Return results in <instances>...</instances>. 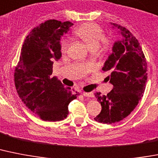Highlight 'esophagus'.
<instances>
[{"mask_svg":"<svg viewBox=\"0 0 158 158\" xmlns=\"http://www.w3.org/2000/svg\"><path fill=\"white\" fill-rule=\"evenodd\" d=\"M83 95L87 97H93V96H94L92 92H83Z\"/></svg>","mask_w":158,"mask_h":158,"instance_id":"esophagus-1","label":"esophagus"}]
</instances>
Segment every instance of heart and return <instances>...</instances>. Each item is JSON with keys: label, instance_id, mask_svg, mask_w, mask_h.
<instances>
[{"label": "heart", "instance_id": "obj_1", "mask_svg": "<svg viewBox=\"0 0 158 158\" xmlns=\"http://www.w3.org/2000/svg\"><path fill=\"white\" fill-rule=\"evenodd\" d=\"M75 35L79 36L82 40L85 42L86 44L92 50H96L98 48L100 44L102 41V46L104 48H107L108 41L104 39V31L99 25L96 23H85L77 28L75 31ZM70 44V40L68 39H63L61 41V50L62 52H66Z\"/></svg>", "mask_w": 158, "mask_h": 158}]
</instances>
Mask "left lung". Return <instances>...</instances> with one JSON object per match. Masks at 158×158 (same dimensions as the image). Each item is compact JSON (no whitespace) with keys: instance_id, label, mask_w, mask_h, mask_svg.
Returning <instances> with one entry per match:
<instances>
[{"instance_id":"obj_1","label":"left lung","mask_w":158,"mask_h":158,"mask_svg":"<svg viewBox=\"0 0 158 158\" xmlns=\"http://www.w3.org/2000/svg\"><path fill=\"white\" fill-rule=\"evenodd\" d=\"M122 35L112 48L102 70L109 71L107 77L114 88L108 94L95 97L101 105V111L94 119L105 124L115 123L132 112L143 97L147 83V62L139 41L125 27L111 23Z\"/></svg>"}]
</instances>
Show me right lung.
Returning a JSON list of instances; mask_svg holds the SVG:
<instances>
[{
    "label": "right lung",
    "mask_w": 158,
    "mask_h": 158,
    "mask_svg": "<svg viewBox=\"0 0 158 158\" xmlns=\"http://www.w3.org/2000/svg\"><path fill=\"white\" fill-rule=\"evenodd\" d=\"M73 25L52 19L35 27L26 37L15 70V83L22 101L44 121L63 120L68 106L79 92L66 88L57 77L50 78L53 61L61 57V37Z\"/></svg>",
    "instance_id": "add662e5"
}]
</instances>
